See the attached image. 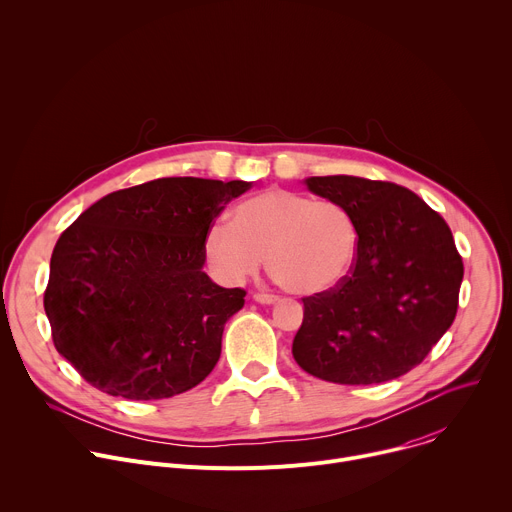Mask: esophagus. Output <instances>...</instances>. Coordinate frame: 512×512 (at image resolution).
I'll use <instances>...</instances> for the list:
<instances>
[{
	"instance_id": "1",
	"label": "esophagus",
	"mask_w": 512,
	"mask_h": 512,
	"mask_svg": "<svg viewBox=\"0 0 512 512\" xmlns=\"http://www.w3.org/2000/svg\"><path fill=\"white\" fill-rule=\"evenodd\" d=\"M253 300L259 302V304H275V302L279 300V296H275V294H265V291H255Z\"/></svg>"
}]
</instances>
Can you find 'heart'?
<instances>
[{"label":"heart","instance_id":"b5f03b06","mask_svg":"<svg viewBox=\"0 0 512 512\" xmlns=\"http://www.w3.org/2000/svg\"><path fill=\"white\" fill-rule=\"evenodd\" d=\"M356 249L358 229L344 206L281 188L243 200L231 223L212 225L204 237L206 257L225 279H247L267 257L273 281L296 296L336 287Z\"/></svg>","mask_w":512,"mask_h":512}]
</instances>
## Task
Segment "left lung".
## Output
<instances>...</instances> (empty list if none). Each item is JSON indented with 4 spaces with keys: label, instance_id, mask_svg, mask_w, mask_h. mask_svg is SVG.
Instances as JSON below:
<instances>
[{
    "label": "left lung",
    "instance_id": "obj_1",
    "mask_svg": "<svg viewBox=\"0 0 512 512\" xmlns=\"http://www.w3.org/2000/svg\"><path fill=\"white\" fill-rule=\"evenodd\" d=\"M306 184L350 212L358 249L336 287L302 298L304 320L291 344L296 362L340 385L409 373L458 312L464 263L448 223L393 182L314 176Z\"/></svg>",
    "mask_w": 512,
    "mask_h": 512
}]
</instances>
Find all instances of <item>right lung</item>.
Segmentation results:
<instances>
[{
    "mask_svg": "<svg viewBox=\"0 0 512 512\" xmlns=\"http://www.w3.org/2000/svg\"><path fill=\"white\" fill-rule=\"evenodd\" d=\"M243 180L160 178L111 192L56 241L44 310L56 350L95 389L154 401L202 383L247 291L204 271V237Z\"/></svg>",
    "mask_w": 512,
    "mask_h": 512,
    "instance_id": "add662e5",
    "label": "right lung"
}]
</instances>
